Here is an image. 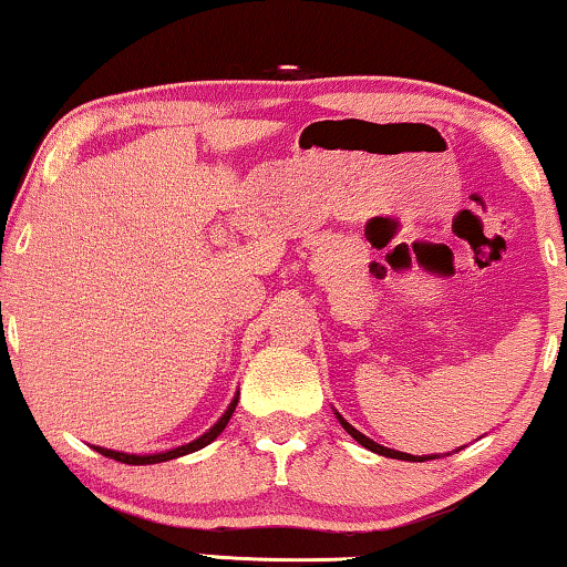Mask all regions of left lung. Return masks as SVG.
Masks as SVG:
<instances>
[{"instance_id": "1", "label": "left lung", "mask_w": 567, "mask_h": 567, "mask_svg": "<svg viewBox=\"0 0 567 567\" xmlns=\"http://www.w3.org/2000/svg\"><path fill=\"white\" fill-rule=\"evenodd\" d=\"M337 416H339V413H337ZM339 421H341V426H344V429H347V432H349V434H352L357 442H360L362 446H367V450H372V452H378V454H385V457H395V460H416V457H413V454H405V452H395V450H388V446H380L378 442H372V440H370V436H364L362 432H357V429H354L352 424H347V421H344V419H341V416H339ZM421 460H429V457H421Z\"/></svg>"}]
</instances>
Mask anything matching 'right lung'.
<instances>
[{
	"mask_svg": "<svg viewBox=\"0 0 567 567\" xmlns=\"http://www.w3.org/2000/svg\"><path fill=\"white\" fill-rule=\"evenodd\" d=\"M236 403H238V395L234 398V401H230V405H228V411L223 413L220 416V421L218 424H215L210 432H205L200 440H195V442H189V444H185V446H177V450H169V452H162V454H125V452H113V450H105V446H94V450H97L100 454H105V457H110V460H117V462H125V465H154V462H166V460H174V457H182V454H189V452H197V450H203L205 444H210L215 436H218L223 429H226V424L230 421V416H234V411H236Z\"/></svg>",
	"mask_w": 567,
	"mask_h": 567,
	"instance_id": "1",
	"label": "right lung"
}]
</instances>
